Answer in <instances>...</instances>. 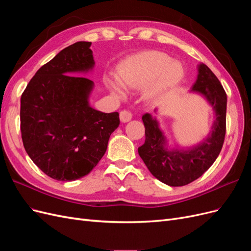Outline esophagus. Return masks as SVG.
<instances>
[{"mask_svg": "<svg viewBox=\"0 0 251 251\" xmlns=\"http://www.w3.org/2000/svg\"><path fill=\"white\" fill-rule=\"evenodd\" d=\"M132 113L127 110H123L119 113V117L120 120L123 121V123H127V121H130L132 119Z\"/></svg>", "mask_w": 251, "mask_h": 251, "instance_id": "1", "label": "esophagus"}]
</instances>
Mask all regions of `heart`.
I'll return each instance as SVG.
<instances>
[{
    "label": "heart",
    "mask_w": 251,
    "mask_h": 251,
    "mask_svg": "<svg viewBox=\"0 0 251 251\" xmlns=\"http://www.w3.org/2000/svg\"><path fill=\"white\" fill-rule=\"evenodd\" d=\"M183 67L162 52L150 51L126 59L118 69L120 83L127 88L148 87L146 96L158 98L176 87L183 77ZM112 92L123 97L125 92L116 80H108Z\"/></svg>",
    "instance_id": "obj_1"
}]
</instances>
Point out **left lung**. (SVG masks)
<instances>
[{
	"label": "left lung",
	"mask_w": 251,
	"mask_h": 251,
	"mask_svg": "<svg viewBox=\"0 0 251 251\" xmlns=\"http://www.w3.org/2000/svg\"><path fill=\"white\" fill-rule=\"evenodd\" d=\"M193 91L203 94L216 111V120L209 137L189 151H168L157 120L149 113L142 115L146 141L138 153L154 177L170 186H183L201 177L215 162L222 150L226 133L225 90L209 68L201 64Z\"/></svg>",
	"instance_id": "obj_1"
}]
</instances>
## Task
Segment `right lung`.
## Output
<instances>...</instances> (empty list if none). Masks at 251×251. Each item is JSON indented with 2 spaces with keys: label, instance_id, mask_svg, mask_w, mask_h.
Segmentation results:
<instances>
[{
  "label": "right lung",
  "instance_id": "obj_1",
  "mask_svg": "<svg viewBox=\"0 0 251 251\" xmlns=\"http://www.w3.org/2000/svg\"><path fill=\"white\" fill-rule=\"evenodd\" d=\"M90 42H77L42 66L21 96L24 148L52 179L73 181L86 176L104 155L119 126L118 112L102 113L88 102L93 81L74 76L94 59Z\"/></svg>",
  "mask_w": 251,
  "mask_h": 251
}]
</instances>
